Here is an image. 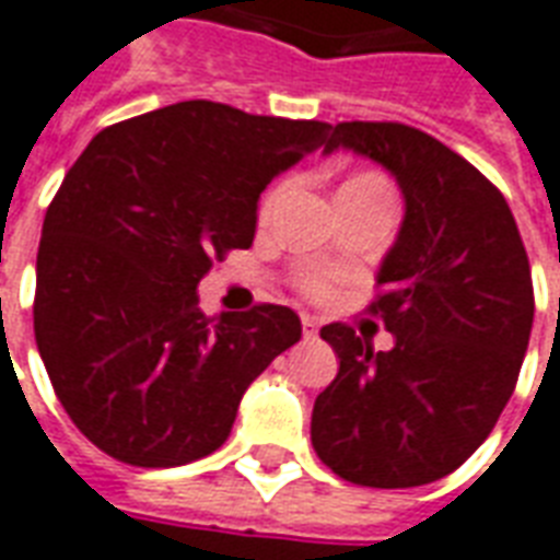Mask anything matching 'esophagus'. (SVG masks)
Segmentation results:
<instances>
[{
    "label": "esophagus",
    "mask_w": 560,
    "mask_h": 560,
    "mask_svg": "<svg viewBox=\"0 0 560 560\" xmlns=\"http://www.w3.org/2000/svg\"><path fill=\"white\" fill-rule=\"evenodd\" d=\"M302 332H305V338H317V332H320V323L314 320V317H302Z\"/></svg>",
    "instance_id": "esophagus-1"
}]
</instances>
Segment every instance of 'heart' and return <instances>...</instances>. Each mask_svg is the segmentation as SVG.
Wrapping results in <instances>:
<instances>
[{
  "label": "heart",
  "instance_id": "b5f03b06",
  "mask_svg": "<svg viewBox=\"0 0 560 560\" xmlns=\"http://www.w3.org/2000/svg\"><path fill=\"white\" fill-rule=\"evenodd\" d=\"M284 192H288V186H279V189H276V192L267 198V205H264V217H269V213H272V207L279 205ZM329 291H332V288H329V281H323V279L312 281V293H317V296H326Z\"/></svg>",
  "mask_w": 560,
  "mask_h": 560
}]
</instances>
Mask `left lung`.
Here are the masks:
<instances>
[{
    "label": "left lung",
    "mask_w": 560,
    "mask_h": 560,
    "mask_svg": "<svg viewBox=\"0 0 560 560\" xmlns=\"http://www.w3.org/2000/svg\"><path fill=\"white\" fill-rule=\"evenodd\" d=\"M332 151L383 165L404 196L371 305L395 347L323 326L341 368L314 400L312 445L343 480L421 487L463 466L508 407L532 338V267L504 196L428 132L347 121Z\"/></svg>",
    "instance_id": "8db88e82"
}]
</instances>
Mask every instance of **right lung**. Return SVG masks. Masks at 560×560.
I'll return each mask as SVG.
<instances>
[{"label": "right lung", "mask_w": 560, "mask_h": 560, "mask_svg": "<svg viewBox=\"0 0 560 560\" xmlns=\"http://www.w3.org/2000/svg\"><path fill=\"white\" fill-rule=\"evenodd\" d=\"M329 130L186 101L112 124L70 165L40 231L35 341L109 457L172 469L213 454L248 385L300 341L284 305L210 320L198 281L252 246L260 192Z\"/></svg>", "instance_id": "add662e5"}]
</instances>
